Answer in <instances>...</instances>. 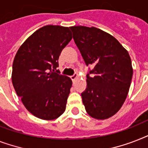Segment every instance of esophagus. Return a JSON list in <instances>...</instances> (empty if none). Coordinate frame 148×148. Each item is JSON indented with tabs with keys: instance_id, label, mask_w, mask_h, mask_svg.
Segmentation results:
<instances>
[{
	"instance_id": "1",
	"label": "esophagus",
	"mask_w": 148,
	"mask_h": 148,
	"mask_svg": "<svg viewBox=\"0 0 148 148\" xmlns=\"http://www.w3.org/2000/svg\"><path fill=\"white\" fill-rule=\"evenodd\" d=\"M77 77H78V74H77V73H74L72 76H71V78L72 81H74Z\"/></svg>"
}]
</instances>
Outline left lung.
Wrapping results in <instances>:
<instances>
[{"instance_id":"obj_1","label":"left lung","mask_w":148,"mask_h":148,"mask_svg":"<svg viewBox=\"0 0 148 148\" xmlns=\"http://www.w3.org/2000/svg\"><path fill=\"white\" fill-rule=\"evenodd\" d=\"M70 28L86 65L93 67L81 93L86 111L95 119L109 118L120 110L128 94L133 76L130 55L116 38L101 29Z\"/></svg>"}]
</instances>
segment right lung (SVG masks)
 Wrapping results in <instances>:
<instances>
[{"label":"right lung","instance_id":"add662e5","mask_svg":"<svg viewBox=\"0 0 148 148\" xmlns=\"http://www.w3.org/2000/svg\"><path fill=\"white\" fill-rule=\"evenodd\" d=\"M71 39L68 27L47 25L30 36L15 55L13 86L27 110L38 118L56 119L66 109L72 81L57 67Z\"/></svg>","mask_w":148,"mask_h":148}]
</instances>
